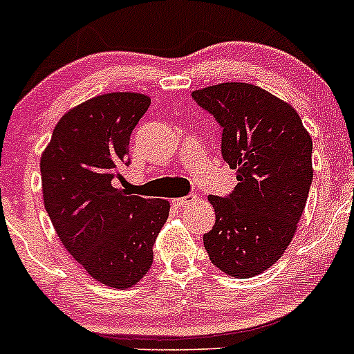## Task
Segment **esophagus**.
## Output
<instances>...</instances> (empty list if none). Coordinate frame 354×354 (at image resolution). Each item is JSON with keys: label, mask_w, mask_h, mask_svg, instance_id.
<instances>
[{"label": "esophagus", "mask_w": 354, "mask_h": 354, "mask_svg": "<svg viewBox=\"0 0 354 354\" xmlns=\"http://www.w3.org/2000/svg\"><path fill=\"white\" fill-rule=\"evenodd\" d=\"M197 195H188V197H180V198H174L173 200V205L176 207V209H187L188 205H192V203L197 202Z\"/></svg>", "instance_id": "esophagus-1"}]
</instances>
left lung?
Segmentation results:
<instances>
[{"label":"left lung","instance_id":"obj_1","mask_svg":"<svg viewBox=\"0 0 354 354\" xmlns=\"http://www.w3.org/2000/svg\"><path fill=\"white\" fill-rule=\"evenodd\" d=\"M223 128L221 152L238 185L210 195L216 224L203 234L209 259L231 277L262 274L283 257L313 180L312 137L288 102L243 82L192 92Z\"/></svg>","mask_w":354,"mask_h":354}]
</instances>
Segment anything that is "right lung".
<instances>
[{
  "label": "right lung",
  "mask_w": 354,
  "mask_h": 354,
  "mask_svg": "<svg viewBox=\"0 0 354 354\" xmlns=\"http://www.w3.org/2000/svg\"><path fill=\"white\" fill-rule=\"evenodd\" d=\"M151 106L135 92L97 95L63 114L41 157L44 207L56 234L91 277L135 286L149 272L169 202L114 188L130 135Z\"/></svg>",
  "instance_id": "add662e5"
}]
</instances>
